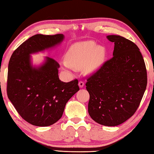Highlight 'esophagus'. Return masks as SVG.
I'll list each match as a JSON object with an SVG mask.
<instances>
[{"label": "esophagus", "mask_w": 154, "mask_h": 154, "mask_svg": "<svg viewBox=\"0 0 154 154\" xmlns=\"http://www.w3.org/2000/svg\"><path fill=\"white\" fill-rule=\"evenodd\" d=\"M84 85H85V83H84L82 81H80L79 83H78V86H79L80 88H82Z\"/></svg>", "instance_id": "1"}]
</instances>
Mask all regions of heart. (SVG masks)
I'll return each instance as SVG.
<instances>
[{
	"label": "heart",
	"mask_w": 154,
	"mask_h": 154,
	"mask_svg": "<svg viewBox=\"0 0 154 154\" xmlns=\"http://www.w3.org/2000/svg\"><path fill=\"white\" fill-rule=\"evenodd\" d=\"M105 56V49L97 45L95 42H79L69 47L65 55L66 62H62V66L69 71L82 69L86 74H92L101 68Z\"/></svg>",
	"instance_id": "obj_1"
}]
</instances>
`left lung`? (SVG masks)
I'll return each mask as SVG.
<instances>
[{
	"label": "left lung",
	"instance_id": "1",
	"mask_svg": "<svg viewBox=\"0 0 154 154\" xmlns=\"http://www.w3.org/2000/svg\"><path fill=\"white\" fill-rule=\"evenodd\" d=\"M115 43L112 57L87 79L88 111L95 122L114 127L132 117L147 86V71L140 49L119 35H107Z\"/></svg>",
	"mask_w": 154,
	"mask_h": 154
}]
</instances>
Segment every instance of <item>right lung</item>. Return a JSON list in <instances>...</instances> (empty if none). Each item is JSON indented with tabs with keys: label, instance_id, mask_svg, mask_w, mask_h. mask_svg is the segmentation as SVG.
Wrapping results in <instances>:
<instances>
[{
	"label": "right lung",
	"instance_id": "right-lung-1",
	"mask_svg": "<svg viewBox=\"0 0 154 154\" xmlns=\"http://www.w3.org/2000/svg\"><path fill=\"white\" fill-rule=\"evenodd\" d=\"M64 39L63 34L31 37L14 51L8 63L7 95L23 119L35 126L47 127L62 117L66 104L79 91L78 80L59 79V63L44 57L33 65L31 54L51 50Z\"/></svg>",
	"mask_w": 154,
	"mask_h": 154
}]
</instances>
